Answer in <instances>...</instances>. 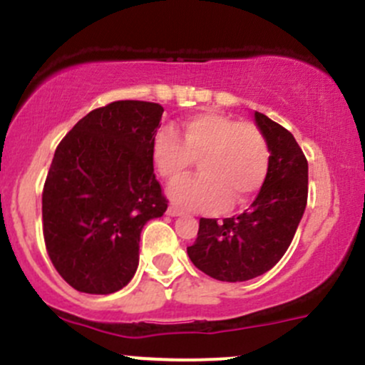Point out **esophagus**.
<instances>
[{"mask_svg":"<svg viewBox=\"0 0 365 365\" xmlns=\"http://www.w3.org/2000/svg\"><path fill=\"white\" fill-rule=\"evenodd\" d=\"M182 210L178 208V206H175V205H171L168 208V215H171V217H178V215H182Z\"/></svg>","mask_w":365,"mask_h":365,"instance_id":"34e87169","label":"esophagus"}]
</instances>
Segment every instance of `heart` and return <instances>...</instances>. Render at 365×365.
<instances>
[{
  "mask_svg": "<svg viewBox=\"0 0 365 365\" xmlns=\"http://www.w3.org/2000/svg\"><path fill=\"white\" fill-rule=\"evenodd\" d=\"M157 171L173 183L200 160L201 175L182 180L169 190L187 210H217L245 205L263 185L268 171V145L259 127L219 113H200L183 121L182 139L164 127L152 143Z\"/></svg>",
  "mask_w": 365,
  "mask_h": 365,
  "instance_id": "b5f03b06",
  "label": "heart"
}]
</instances>
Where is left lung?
<instances>
[{"mask_svg": "<svg viewBox=\"0 0 365 365\" xmlns=\"http://www.w3.org/2000/svg\"><path fill=\"white\" fill-rule=\"evenodd\" d=\"M256 125L270 157L263 187L237 217L201 219L187 247L190 261L217 281L242 282L270 270L288 251L307 205V159L289 130L261 113Z\"/></svg>", "mask_w": 365, "mask_h": 365, "instance_id": "obj_1", "label": "left lung"}]
</instances>
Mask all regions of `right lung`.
<instances>
[{
    "label": "right lung",
    "mask_w": 365,
    "mask_h": 365,
    "mask_svg": "<svg viewBox=\"0 0 365 365\" xmlns=\"http://www.w3.org/2000/svg\"><path fill=\"white\" fill-rule=\"evenodd\" d=\"M164 108L116 101L81 118L54 152L42 192L47 254L73 289L109 295L139 261V235L168 200L152 143Z\"/></svg>",
    "instance_id": "1"
}]
</instances>
